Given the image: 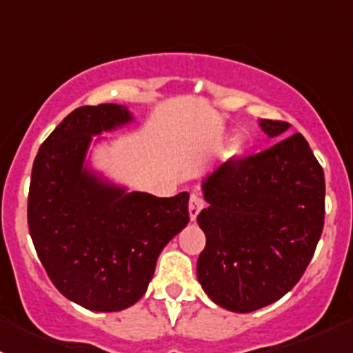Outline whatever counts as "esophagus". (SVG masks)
Instances as JSON below:
<instances>
[{"label": "esophagus", "mask_w": 353, "mask_h": 353, "mask_svg": "<svg viewBox=\"0 0 353 353\" xmlns=\"http://www.w3.org/2000/svg\"><path fill=\"white\" fill-rule=\"evenodd\" d=\"M205 208V201H203L201 198L198 196V194H191L190 198V219L191 222H194L196 220V216L199 215V212Z\"/></svg>", "instance_id": "obj_1"}]
</instances>
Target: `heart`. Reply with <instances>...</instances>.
Instances as JSON below:
<instances>
[{"mask_svg":"<svg viewBox=\"0 0 353 353\" xmlns=\"http://www.w3.org/2000/svg\"><path fill=\"white\" fill-rule=\"evenodd\" d=\"M245 154V147L241 140H236L234 143L229 145L225 152V160L227 162H236V160H241Z\"/></svg>","mask_w":353,"mask_h":353,"instance_id":"obj_1","label":"heart"}]
</instances>
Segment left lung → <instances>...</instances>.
<instances>
[{
  "label": "left lung",
  "instance_id": "obj_1",
  "mask_svg": "<svg viewBox=\"0 0 353 353\" xmlns=\"http://www.w3.org/2000/svg\"><path fill=\"white\" fill-rule=\"evenodd\" d=\"M273 147L223 163L201 181L198 215L206 245L196 273L220 307L252 312L292 290L307 268L325 223V174L290 124L259 119Z\"/></svg>",
  "mask_w": 353,
  "mask_h": 353
}]
</instances>
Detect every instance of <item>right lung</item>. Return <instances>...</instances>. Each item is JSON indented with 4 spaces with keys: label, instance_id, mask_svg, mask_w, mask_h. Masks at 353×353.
<instances>
[{
    "label": "right lung",
    "instance_id": "add662e5",
    "mask_svg": "<svg viewBox=\"0 0 353 353\" xmlns=\"http://www.w3.org/2000/svg\"><path fill=\"white\" fill-rule=\"evenodd\" d=\"M126 105H83L41 145L32 167L28 229L42 266L74 304L123 311L147 292L162 249L190 222V194L130 191L92 165L102 133L126 128ZM97 136V139H94Z\"/></svg>",
    "mask_w": 353,
    "mask_h": 353
}]
</instances>
